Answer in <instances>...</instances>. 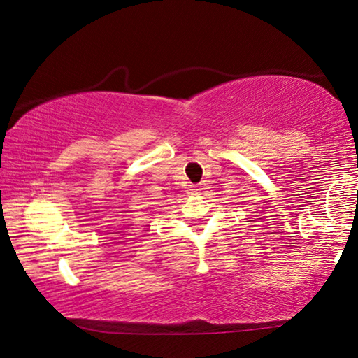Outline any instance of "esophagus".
<instances>
[{
    "instance_id": "esophagus-1",
    "label": "esophagus",
    "mask_w": 358,
    "mask_h": 358,
    "mask_svg": "<svg viewBox=\"0 0 358 358\" xmlns=\"http://www.w3.org/2000/svg\"><path fill=\"white\" fill-rule=\"evenodd\" d=\"M201 189H203V187H201L200 185H189L187 194H189V195H199Z\"/></svg>"
}]
</instances>
